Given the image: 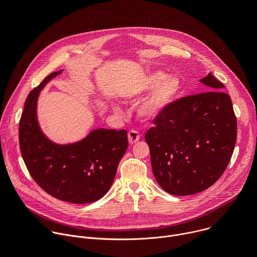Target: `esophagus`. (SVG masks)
I'll return each mask as SVG.
<instances>
[{
  "label": "esophagus",
  "mask_w": 257,
  "mask_h": 257,
  "mask_svg": "<svg viewBox=\"0 0 257 257\" xmlns=\"http://www.w3.org/2000/svg\"><path fill=\"white\" fill-rule=\"evenodd\" d=\"M139 139H140V134L138 133V131L130 130L128 132V141H129V143L133 144V143L137 142Z\"/></svg>",
  "instance_id": "obj_1"
}]
</instances>
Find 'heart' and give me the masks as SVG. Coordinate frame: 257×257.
Wrapping results in <instances>:
<instances>
[{"instance_id": "heart-1", "label": "heart", "mask_w": 257, "mask_h": 257, "mask_svg": "<svg viewBox=\"0 0 257 257\" xmlns=\"http://www.w3.org/2000/svg\"><path fill=\"white\" fill-rule=\"evenodd\" d=\"M162 78L163 74L160 72L146 75L142 81L139 90L133 93V95H136L142 91L149 90L157 82H158V84L156 83L157 85L155 84L156 85L153 88L151 93L142 101H140L137 106L138 114L145 119L157 118L163 112V109L174 98L178 90L179 84L174 77L168 76L163 80L161 79ZM114 111L116 113H119L120 109L117 106H114Z\"/></svg>"}]
</instances>
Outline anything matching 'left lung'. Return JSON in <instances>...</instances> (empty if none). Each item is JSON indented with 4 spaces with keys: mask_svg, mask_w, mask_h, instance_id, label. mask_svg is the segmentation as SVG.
<instances>
[{
    "mask_svg": "<svg viewBox=\"0 0 257 257\" xmlns=\"http://www.w3.org/2000/svg\"><path fill=\"white\" fill-rule=\"evenodd\" d=\"M202 92L169 103L154 120L145 141L159 185L168 193H199L226 171L237 139V119L225 85L211 73Z\"/></svg>",
    "mask_w": 257,
    "mask_h": 257,
    "instance_id": "obj_1",
    "label": "left lung"
}]
</instances>
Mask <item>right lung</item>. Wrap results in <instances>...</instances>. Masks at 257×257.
<instances>
[{
  "instance_id": "right-lung-1",
  "label": "right lung",
  "mask_w": 257,
  "mask_h": 257,
  "mask_svg": "<svg viewBox=\"0 0 257 257\" xmlns=\"http://www.w3.org/2000/svg\"><path fill=\"white\" fill-rule=\"evenodd\" d=\"M62 70L52 73L30 91L19 123V144L32 179L47 193L71 203H90L111 188L127 151L126 130L95 129L82 140L57 144L42 131L36 104L41 90Z\"/></svg>"
}]
</instances>
